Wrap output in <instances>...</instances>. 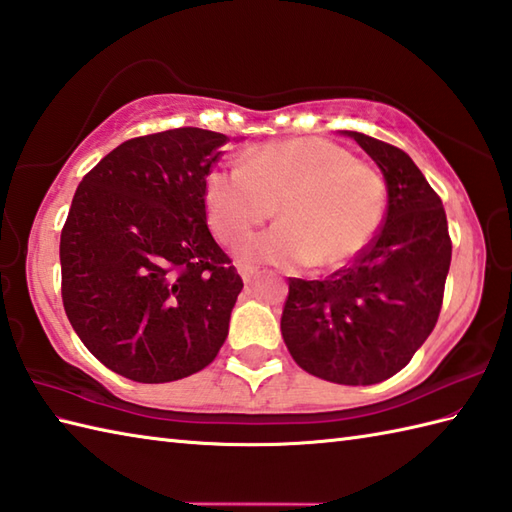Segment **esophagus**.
Returning a JSON list of instances; mask_svg holds the SVG:
<instances>
[{
    "mask_svg": "<svg viewBox=\"0 0 512 512\" xmlns=\"http://www.w3.org/2000/svg\"><path fill=\"white\" fill-rule=\"evenodd\" d=\"M239 275H242L244 284H250V281L257 277V268H253V266H239Z\"/></svg>",
    "mask_w": 512,
    "mask_h": 512,
    "instance_id": "esophagus-1",
    "label": "esophagus"
}]
</instances>
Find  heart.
<instances>
[{
  "mask_svg": "<svg viewBox=\"0 0 512 512\" xmlns=\"http://www.w3.org/2000/svg\"><path fill=\"white\" fill-rule=\"evenodd\" d=\"M204 204L213 235L228 246L277 206L281 222L239 248L246 262L336 268L372 242L385 211V180L330 140H277L250 149L242 165L211 171Z\"/></svg>",
  "mask_w": 512,
  "mask_h": 512,
  "instance_id": "heart-1",
  "label": "heart"
}]
</instances>
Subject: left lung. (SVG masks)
<instances>
[{"instance_id":"obj_1","label":"left lung","mask_w":512,"mask_h":512,"mask_svg":"<svg viewBox=\"0 0 512 512\" xmlns=\"http://www.w3.org/2000/svg\"><path fill=\"white\" fill-rule=\"evenodd\" d=\"M387 180V215L372 242L325 279H288L281 334L308 374L374 385L398 374L440 317L451 237L440 195L405 151L347 132Z\"/></svg>"}]
</instances>
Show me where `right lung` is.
<instances>
[{"instance_id": "right-lung-1", "label": "right lung", "mask_w": 512, "mask_h": 512, "mask_svg": "<svg viewBox=\"0 0 512 512\" xmlns=\"http://www.w3.org/2000/svg\"><path fill=\"white\" fill-rule=\"evenodd\" d=\"M228 136L125 140L83 176L61 228V299L83 345L136 383L209 365L242 277L206 226L204 184Z\"/></svg>"}]
</instances>
